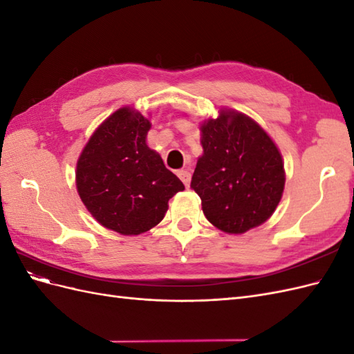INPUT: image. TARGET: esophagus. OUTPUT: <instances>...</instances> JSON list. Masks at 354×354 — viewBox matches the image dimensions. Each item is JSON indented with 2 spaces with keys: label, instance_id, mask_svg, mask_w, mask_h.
Listing matches in <instances>:
<instances>
[{
  "label": "esophagus",
  "instance_id": "esophagus-1",
  "mask_svg": "<svg viewBox=\"0 0 354 354\" xmlns=\"http://www.w3.org/2000/svg\"><path fill=\"white\" fill-rule=\"evenodd\" d=\"M177 176L180 177V180H181V181H183L186 187H189V186H190V173H189V171H186V169H180V171H177Z\"/></svg>",
  "mask_w": 354,
  "mask_h": 354
}]
</instances>
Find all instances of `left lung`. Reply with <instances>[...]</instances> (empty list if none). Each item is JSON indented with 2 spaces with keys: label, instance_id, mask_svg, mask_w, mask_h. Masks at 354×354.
<instances>
[{
  "label": "left lung",
  "instance_id": "left-lung-1",
  "mask_svg": "<svg viewBox=\"0 0 354 354\" xmlns=\"http://www.w3.org/2000/svg\"><path fill=\"white\" fill-rule=\"evenodd\" d=\"M203 153L192 189L207 220L218 230L242 234L269 220L285 187L279 147L252 118L221 108L199 127Z\"/></svg>",
  "mask_w": 354,
  "mask_h": 354
}]
</instances>
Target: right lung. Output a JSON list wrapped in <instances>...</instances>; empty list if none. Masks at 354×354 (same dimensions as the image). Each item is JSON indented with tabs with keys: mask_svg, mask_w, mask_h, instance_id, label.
I'll list each match as a JSON object with an SVG mask.
<instances>
[{
	"mask_svg": "<svg viewBox=\"0 0 354 354\" xmlns=\"http://www.w3.org/2000/svg\"><path fill=\"white\" fill-rule=\"evenodd\" d=\"M151 121L122 106L95 128L78 158L75 183L103 227L137 236L162 221L168 201L185 190L180 178L147 146Z\"/></svg>",
	"mask_w": 354,
	"mask_h": 354,
	"instance_id": "1",
	"label": "right lung"
}]
</instances>
